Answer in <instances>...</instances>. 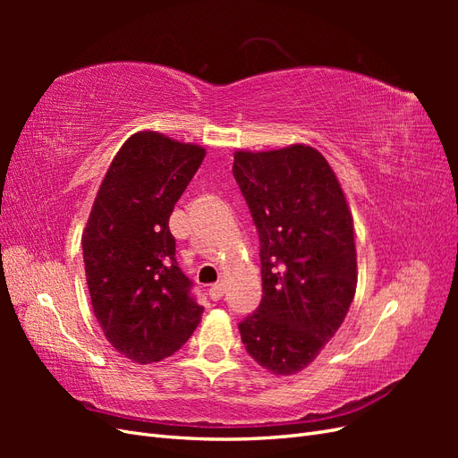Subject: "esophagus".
<instances>
[{"mask_svg":"<svg viewBox=\"0 0 458 458\" xmlns=\"http://www.w3.org/2000/svg\"><path fill=\"white\" fill-rule=\"evenodd\" d=\"M224 293H225V286L221 284V283H217V284H212V286H210V293H208V294H210V298H212L214 301H217V300L224 298Z\"/></svg>","mask_w":458,"mask_h":458,"instance_id":"esophagus-1","label":"esophagus"}]
</instances>
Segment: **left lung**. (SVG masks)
Masks as SVG:
<instances>
[{
	"label": "left lung",
	"mask_w": 458,
	"mask_h": 458,
	"mask_svg": "<svg viewBox=\"0 0 458 458\" xmlns=\"http://www.w3.org/2000/svg\"><path fill=\"white\" fill-rule=\"evenodd\" d=\"M259 237L263 296L239 323L244 348L273 374L306 369L353 301V219L321 152L237 150L233 162Z\"/></svg>",
	"instance_id": "1"
}]
</instances>
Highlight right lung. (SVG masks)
Returning <instances> with one entry per match:
<instances>
[{
    "mask_svg": "<svg viewBox=\"0 0 458 458\" xmlns=\"http://www.w3.org/2000/svg\"><path fill=\"white\" fill-rule=\"evenodd\" d=\"M206 150L157 131L122 145L97 192L81 237L93 313L105 338L133 363L174 355L204 308L179 269L170 216Z\"/></svg>",
    "mask_w": 458,
    "mask_h": 458,
    "instance_id": "right-lung-1",
    "label": "right lung"
}]
</instances>
